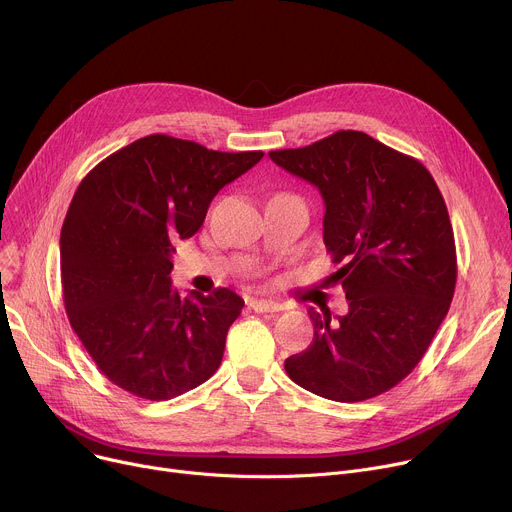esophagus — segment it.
Segmentation results:
<instances>
[{
  "mask_svg": "<svg viewBox=\"0 0 512 512\" xmlns=\"http://www.w3.org/2000/svg\"><path fill=\"white\" fill-rule=\"evenodd\" d=\"M249 308L251 310H255V312H259V314H263V312H281L283 310V304H279V302H273V300H251L249 302Z\"/></svg>",
  "mask_w": 512,
  "mask_h": 512,
  "instance_id": "obj_1",
  "label": "esophagus"
}]
</instances>
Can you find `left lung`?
Instances as JSON below:
<instances>
[{
    "label": "left lung",
    "instance_id": "left-lung-1",
    "mask_svg": "<svg viewBox=\"0 0 512 512\" xmlns=\"http://www.w3.org/2000/svg\"><path fill=\"white\" fill-rule=\"evenodd\" d=\"M269 158L320 190L324 245L348 300L336 320L308 310L314 340L285 371L330 401L377 397L417 367L450 310L458 271L444 196L421 162L362 131Z\"/></svg>",
    "mask_w": 512,
    "mask_h": 512
}]
</instances>
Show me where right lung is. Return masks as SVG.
I'll use <instances>...</instances> for the list:
<instances>
[{
  "instance_id": "obj_1",
  "label": "right lung",
  "mask_w": 512,
  "mask_h": 512,
  "mask_svg": "<svg viewBox=\"0 0 512 512\" xmlns=\"http://www.w3.org/2000/svg\"><path fill=\"white\" fill-rule=\"evenodd\" d=\"M263 152H214L170 135L141 137L79 184L60 231V277L72 330L123 391L168 401L208 381L245 302L172 287V243L190 239L212 198Z\"/></svg>"
}]
</instances>
